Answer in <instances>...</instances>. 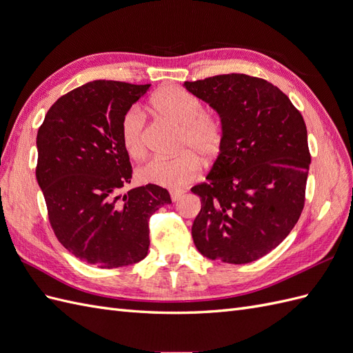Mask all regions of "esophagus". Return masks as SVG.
<instances>
[{"instance_id":"1","label":"esophagus","mask_w":353,"mask_h":353,"mask_svg":"<svg viewBox=\"0 0 353 353\" xmlns=\"http://www.w3.org/2000/svg\"><path fill=\"white\" fill-rule=\"evenodd\" d=\"M184 190H170V199H172V201H176L184 196Z\"/></svg>"}]
</instances>
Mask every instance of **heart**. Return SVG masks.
Listing matches in <instances>:
<instances>
[{"instance_id": "heart-1", "label": "heart", "mask_w": 353, "mask_h": 353, "mask_svg": "<svg viewBox=\"0 0 353 353\" xmlns=\"http://www.w3.org/2000/svg\"><path fill=\"white\" fill-rule=\"evenodd\" d=\"M152 108L168 121L181 126L179 148L185 150L175 157H153L138 170L144 184L165 188H179L196 179L200 172L199 154L203 159L215 156L222 145V126L215 116L194 95L176 87L160 90L152 99ZM145 114L140 105L128 109L121 121L122 143L134 159L145 154Z\"/></svg>"}]
</instances>
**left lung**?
Returning <instances> with one entry per match:
<instances>
[{
	"label": "left lung",
	"instance_id": "left-lung-1",
	"mask_svg": "<svg viewBox=\"0 0 353 353\" xmlns=\"http://www.w3.org/2000/svg\"><path fill=\"white\" fill-rule=\"evenodd\" d=\"M184 88L222 126L208 183L191 188L201 201L191 228L196 248L212 261H258L290 234L303 209L311 165L303 117L283 91L249 74H218Z\"/></svg>",
	"mask_w": 353,
	"mask_h": 353
}]
</instances>
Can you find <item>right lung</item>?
<instances>
[{"label":"right lung","mask_w":353,"mask_h":353,"mask_svg":"<svg viewBox=\"0 0 353 353\" xmlns=\"http://www.w3.org/2000/svg\"><path fill=\"white\" fill-rule=\"evenodd\" d=\"M150 83L92 81L51 105L37 135V181L59 241L97 268L143 261L148 218L172 203L168 190L147 184L122 193L132 168L121 137L125 112Z\"/></svg>","instance_id":"right-lung-1"}]
</instances>
